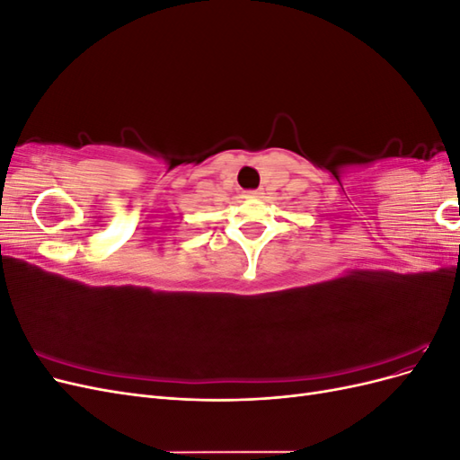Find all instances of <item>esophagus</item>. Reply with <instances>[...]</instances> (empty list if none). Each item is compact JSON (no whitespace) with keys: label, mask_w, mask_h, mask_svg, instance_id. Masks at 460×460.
<instances>
[{"label":"esophagus","mask_w":460,"mask_h":460,"mask_svg":"<svg viewBox=\"0 0 460 460\" xmlns=\"http://www.w3.org/2000/svg\"><path fill=\"white\" fill-rule=\"evenodd\" d=\"M243 198H245V199L262 198V190H249V191H243Z\"/></svg>","instance_id":"34e87169"}]
</instances>
